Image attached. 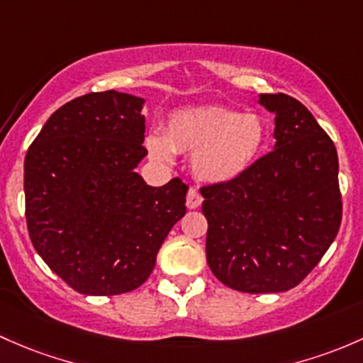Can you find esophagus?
I'll return each mask as SVG.
<instances>
[{
  "mask_svg": "<svg viewBox=\"0 0 363 363\" xmlns=\"http://www.w3.org/2000/svg\"><path fill=\"white\" fill-rule=\"evenodd\" d=\"M203 204V196L199 194V190L190 186L189 192H186V208L190 209H196Z\"/></svg>",
  "mask_w": 363,
  "mask_h": 363,
  "instance_id": "obj_1",
  "label": "esophagus"
}]
</instances>
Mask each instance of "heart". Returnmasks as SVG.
<instances>
[{
	"label": "heart",
	"instance_id": "obj_1",
	"mask_svg": "<svg viewBox=\"0 0 363 363\" xmlns=\"http://www.w3.org/2000/svg\"><path fill=\"white\" fill-rule=\"evenodd\" d=\"M262 115L223 106L185 108L171 115L164 136L150 134L147 148L155 159L173 160L174 152L190 154L197 180L229 183L257 162L267 141Z\"/></svg>",
	"mask_w": 363,
	"mask_h": 363
}]
</instances>
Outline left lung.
<instances>
[{
	"label": "left lung",
	"instance_id": "obj_1",
	"mask_svg": "<svg viewBox=\"0 0 363 363\" xmlns=\"http://www.w3.org/2000/svg\"><path fill=\"white\" fill-rule=\"evenodd\" d=\"M274 113V150L242 177L203 186L206 260L229 289L276 294L297 286L337 236V150L311 111L286 94H260Z\"/></svg>",
	"mask_w": 363,
	"mask_h": 363
}]
</instances>
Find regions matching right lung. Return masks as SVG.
Masks as SVG:
<instances>
[{"label": "right lung", "mask_w": 363, "mask_h": 363, "mask_svg": "<svg viewBox=\"0 0 363 363\" xmlns=\"http://www.w3.org/2000/svg\"><path fill=\"white\" fill-rule=\"evenodd\" d=\"M145 99L92 92L50 115L24 160L26 220L45 264L77 292L125 294L143 285L189 186H150L136 173L147 155Z\"/></svg>", "instance_id": "obj_1"}]
</instances>
